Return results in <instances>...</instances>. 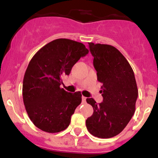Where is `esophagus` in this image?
<instances>
[{
  "label": "esophagus",
  "mask_w": 158,
  "mask_h": 158,
  "mask_svg": "<svg viewBox=\"0 0 158 158\" xmlns=\"http://www.w3.org/2000/svg\"><path fill=\"white\" fill-rule=\"evenodd\" d=\"M82 102H83V103H85V101H86V97H85V96H82Z\"/></svg>",
  "instance_id": "esophagus-1"
}]
</instances>
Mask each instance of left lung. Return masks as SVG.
Segmentation results:
<instances>
[{
  "label": "left lung",
  "instance_id": "1",
  "mask_svg": "<svg viewBox=\"0 0 158 158\" xmlns=\"http://www.w3.org/2000/svg\"><path fill=\"white\" fill-rule=\"evenodd\" d=\"M94 57L97 79L102 83L103 100L97 104L87 98L93 113L85 121L89 132L99 138H110L123 131L132 118L138 96L134 71L126 58L110 45L89 42Z\"/></svg>",
  "mask_w": 158,
  "mask_h": 158
}]
</instances>
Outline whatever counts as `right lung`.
<instances>
[{
	"mask_svg": "<svg viewBox=\"0 0 158 158\" xmlns=\"http://www.w3.org/2000/svg\"><path fill=\"white\" fill-rule=\"evenodd\" d=\"M88 53L82 43L59 38L42 47L31 59L23 79V101L38 129L53 134L69 127L71 116L82 102V94L61 88L62 77L69 76L73 65Z\"/></svg>",
	"mask_w": 158,
	"mask_h": 158,
	"instance_id": "1",
	"label": "right lung"
}]
</instances>
